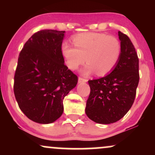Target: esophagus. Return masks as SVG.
<instances>
[{
  "label": "esophagus",
  "mask_w": 155,
  "mask_h": 155,
  "mask_svg": "<svg viewBox=\"0 0 155 155\" xmlns=\"http://www.w3.org/2000/svg\"><path fill=\"white\" fill-rule=\"evenodd\" d=\"M87 82V79H84V78H82V77H79V78H78V82Z\"/></svg>",
  "instance_id": "obj_1"
}]
</instances>
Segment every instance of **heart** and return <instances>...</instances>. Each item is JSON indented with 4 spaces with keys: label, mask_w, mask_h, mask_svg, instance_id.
<instances>
[{
    "label": "heart",
    "mask_w": 155,
    "mask_h": 155,
    "mask_svg": "<svg viewBox=\"0 0 155 155\" xmlns=\"http://www.w3.org/2000/svg\"><path fill=\"white\" fill-rule=\"evenodd\" d=\"M71 45L61 44V52L69 68L77 69L84 61L88 62L82 70L84 75L96 72L104 75L113 71L121 56V44L114 36L96 32L82 33L73 37Z\"/></svg>",
    "instance_id": "obj_1"
}]
</instances>
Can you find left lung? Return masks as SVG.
Wrapping results in <instances>:
<instances>
[{"label": "left lung", "mask_w": 155, "mask_h": 155, "mask_svg": "<svg viewBox=\"0 0 155 155\" xmlns=\"http://www.w3.org/2000/svg\"><path fill=\"white\" fill-rule=\"evenodd\" d=\"M121 44L120 60L109 75L89 80L90 93L85 113L97 124H109L126 115L134 102L138 85L139 59L129 37L118 31Z\"/></svg>", "instance_id": "obj_1"}]
</instances>
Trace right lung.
Listing matches in <instances>:
<instances>
[{"label":"right lung","mask_w":155,"mask_h":155,"mask_svg":"<svg viewBox=\"0 0 155 155\" xmlns=\"http://www.w3.org/2000/svg\"><path fill=\"white\" fill-rule=\"evenodd\" d=\"M64 33L54 29L37 31L18 57L15 97L25 116L39 124H51L62 115L63 99L78 83V76L64 64Z\"/></svg>","instance_id":"add662e5"}]
</instances>
